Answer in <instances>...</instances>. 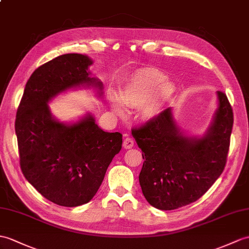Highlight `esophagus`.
<instances>
[{"mask_svg": "<svg viewBox=\"0 0 249 249\" xmlns=\"http://www.w3.org/2000/svg\"><path fill=\"white\" fill-rule=\"evenodd\" d=\"M134 140H132L131 138H129V137H126L125 139H124V141H123V146H124V148H126V149H129V148H131L132 146H134Z\"/></svg>", "mask_w": 249, "mask_h": 249, "instance_id": "esophagus-1", "label": "esophagus"}]
</instances>
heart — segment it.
I'll list each match as a JSON object with an SVG mask.
<instances>
[{
    "mask_svg": "<svg viewBox=\"0 0 249 249\" xmlns=\"http://www.w3.org/2000/svg\"><path fill=\"white\" fill-rule=\"evenodd\" d=\"M165 79V75L157 69H140L123 86L121 102L128 107L142 106L141 113L145 120L157 118L174 93V86ZM112 107L115 111L123 112L118 98L112 100Z\"/></svg>",
    "mask_w": 249,
    "mask_h": 249,
    "instance_id": "b5f03b06",
    "label": "heart"
}]
</instances>
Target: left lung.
Masks as SVG:
<instances>
[{"label": "left lung", "instance_id": "1", "mask_svg": "<svg viewBox=\"0 0 249 249\" xmlns=\"http://www.w3.org/2000/svg\"><path fill=\"white\" fill-rule=\"evenodd\" d=\"M218 107L206 135L183 136L167 108L131 134L144 159L139 181L144 197L160 210H174L200 198L226 165L233 112L217 91Z\"/></svg>", "mask_w": 249, "mask_h": 249}]
</instances>
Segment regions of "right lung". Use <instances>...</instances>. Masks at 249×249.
Segmentation results:
<instances>
[{"instance_id":"obj_1","label":"right lung","mask_w":249,"mask_h":249,"mask_svg":"<svg viewBox=\"0 0 249 249\" xmlns=\"http://www.w3.org/2000/svg\"><path fill=\"white\" fill-rule=\"evenodd\" d=\"M92 60L65 54L40 66L27 80L16 115L20 166L26 180L46 199L63 207L89 203L101 187L113 157L122 148L120 132H106L87 114L68 125L52 117L48 103L90 77Z\"/></svg>"}]
</instances>
